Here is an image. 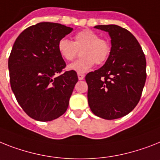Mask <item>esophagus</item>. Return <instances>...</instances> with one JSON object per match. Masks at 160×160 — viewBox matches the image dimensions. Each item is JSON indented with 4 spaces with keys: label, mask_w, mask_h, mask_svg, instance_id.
Listing matches in <instances>:
<instances>
[{
    "label": "esophagus",
    "mask_w": 160,
    "mask_h": 160,
    "mask_svg": "<svg viewBox=\"0 0 160 160\" xmlns=\"http://www.w3.org/2000/svg\"><path fill=\"white\" fill-rule=\"evenodd\" d=\"M78 77L79 80H82L84 77H85V75L82 74V73H78Z\"/></svg>",
    "instance_id": "1"
}]
</instances>
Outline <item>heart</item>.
Instances as JSON below:
<instances>
[{
    "label": "heart",
    "instance_id": "obj_1",
    "mask_svg": "<svg viewBox=\"0 0 160 160\" xmlns=\"http://www.w3.org/2000/svg\"><path fill=\"white\" fill-rule=\"evenodd\" d=\"M57 48L59 55L67 61L73 60L80 51L82 57L68 67L69 70L78 73H84L88 71L94 63L96 65L105 63L111 51L109 42L101 38L91 29H84L78 32L73 42L62 38L58 42Z\"/></svg>",
    "mask_w": 160,
    "mask_h": 160
}]
</instances>
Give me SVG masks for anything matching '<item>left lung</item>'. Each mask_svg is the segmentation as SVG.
<instances>
[{
    "instance_id": "8db88e82",
    "label": "left lung",
    "mask_w": 160,
    "mask_h": 160,
    "mask_svg": "<svg viewBox=\"0 0 160 160\" xmlns=\"http://www.w3.org/2000/svg\"><path fill=\"white\" fill-rule=\"evenodd\" d=\"M111 38V51L105 64L86 75L90 109L105 119L119 118L139 102L146 79V60L137 38L115 24L97 25Z\"/></svg>"
}]
</instances>
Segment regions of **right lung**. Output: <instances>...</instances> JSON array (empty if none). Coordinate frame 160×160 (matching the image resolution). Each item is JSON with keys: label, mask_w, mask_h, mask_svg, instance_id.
Masks as SVG:
<instances>
[{"label": "right lung", "mask_w": 160, "mask_h": 160, "mask_svg": "<svg viewBox=\"0 0 160 160\" xmlns=\"http://www.w3.org/2000/svg\"><path fill=\"white\" fill-rule=\"evenodd\" d=\"M72 31L60 23L43 22L23 30L12 47L8 67L11 89L28 115L42 122L64 114L77 72L65 71L57 45Z\"/></svg>", "instance_id": "add662e5"}]
</instances>
